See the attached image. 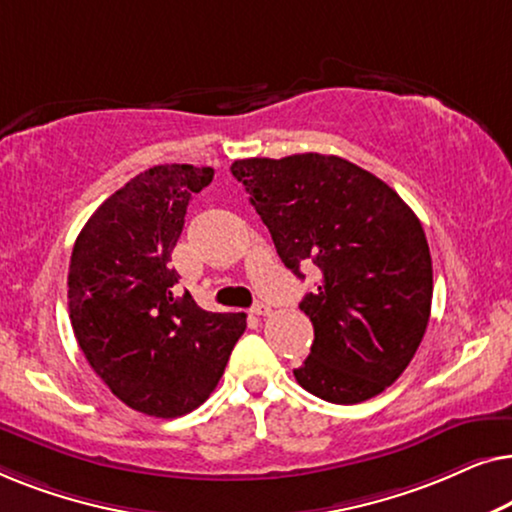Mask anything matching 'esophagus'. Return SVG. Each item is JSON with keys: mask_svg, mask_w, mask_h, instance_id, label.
<instances>
[{"mask_svg": "<svg viewBox=\"0 0 512 512\" xmlns=\"http://www.w3.org/2000/svg\"><path fill=\"white\" fill-rule=\"evenodd\" d=\"M272 307L268 303H256L254 305V314H258V317H265V314H270Z\"/></svg>", "mask_w": 512, "mask_h": 512, "instance_id": "esophagus-1", "label": "esophagus"}]
</instances>
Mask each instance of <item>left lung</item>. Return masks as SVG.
<instances>
[{"label":"left lung","instance_id":"left-lung-1","mask_svg":"<svg viewBox=\"0 0 512 512\" xmlns=\"http://www.w3.org/2000/svg\"><path fill=\"white\" fill-rule=\"evenodd\" d=\"M282 263L319 284L300 303L314 342L298 384L328 403L382 394L415 356L431 314L429 242L415 212L375 174L338 156L296 153L230 165Z\"/></svg>","mask_w":512,"mask_h":512}]
</instances>
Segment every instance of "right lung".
<instances>
[{
  "label": "right lung",
  "instance_id": "1",
  "mask_svg": "<svg viewBox=\"0 0 512 512\" xmlns=\"http://www.w3.org/2000/svg\"><path fill=\"white\" fill-rule=\"evenodd\" d=\"M212 167L156 165L109 195L76 237L69 319L90 368L132 410L181 417L219 384L242 312H207L177 296L172 249Z\"/></svg>",
  "mask_w": 512,
  "mask_h": 512
}]
</instances>
